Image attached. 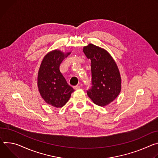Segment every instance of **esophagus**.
Wrapping results in <instances>:
<instances>
[{
  "label": "esophagus",
  "instance_id": "1",
  "mask_svg": "<svg viewBox=\"0 0 158 158\" xmlns=\"http://www.w3.org/2000/svg\"><path fill=\"white\" fill-rule=\"evenodd\" d=\"M80 89V86H73V89L75 90H78Z\"/></svg>",
  "mask_w": 158,
  "mask_h": 158
}]
</instances>
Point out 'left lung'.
Masks as SVG:
<instances>
[{
    "mask_svg": "<svg viewBox=\"0 0 158 158\" xmlns=\"http://www.w3.org/2000/svg\"><path fill=\"white\" fill-rule=\"evenodd\" d=\"M84 54L91 60L92 89L87 95L93 102L100 107L113 102L121 91V77L118 66L103 48L89 44L83 48Z\"/></svg>",
    "mask_w": 158,
    "mask_h": 158,
    "instance_id": "1",
    "label": "left lung"
}]
</instances>
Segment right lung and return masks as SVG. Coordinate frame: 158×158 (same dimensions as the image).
Segmentation results:
<instances>
[{
  "instance_id": "add662e5",
  "label": "right lung",
  "mask_w": 158,
  "mask_h": 158,
  "mask_svg": "<svg viewBox=\"0 0 158 158\" xmlns=\"http://www.w3.org/2000/svg\"><path fill=\"white\" fill-rule=\"evenodd\" d=\"M71 52L59 49L48 52L43 58L38 73V88L44 102L55 108L68 102L73 89L66 82L60 71V65Z\"/></svg>"
}]
</instances>
